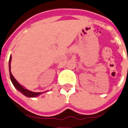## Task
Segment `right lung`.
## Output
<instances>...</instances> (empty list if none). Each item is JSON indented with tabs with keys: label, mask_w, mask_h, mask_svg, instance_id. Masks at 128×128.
<instances>
[{
	"label": "right lung",
	"mask_w": 128,
	"mask_h": 128,
	"mask_svg": "<svg viewBox=\"0 0 128 128\" xmlns=\"http://www.w3.org/2000/svg\"><path fill=\"white\" fill-rule=\"evenodd\" d=\"M11 60H12V56H10V61H9V69H10V78H11V81H12L13 85L18 90H19L20 92H22L24 95H25L26 96H28V97H36V96H38L40 94H42V92H35L30 91L29 90L24 88L23 86L18 83V82L16 81V80L14 78V77L13 76L12 72H11V65H10V64H11Z\"/></svg>",
	"instance_id": "1"
}]
</instances>
